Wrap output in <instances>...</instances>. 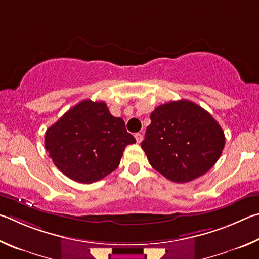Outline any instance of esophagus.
Masks as SVG:
<instances>
[{"instance_id": "esophagus-1", "label": "esophagus", "mask_w": 259, "mask_h": 259, "mask_svg": "<svg viewBox=\"0 0 259 259\" xmlns=\"http://www.w3.org/2000/svg\"><path fill=\"white\" fill-rule=\"evenodd\" d=\"M135 140H137V142L138 143H141L142 142V140H143V135L141 134V133H135Z\"/></svg>"}]
</instances>
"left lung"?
<instances>
[{
    "label": "left lung",
    "instance_id": "left-lung-1",
    "mask_svg": "<svg viewBox=\"0 0 259 259\" xmlns=\"http://www.w3.org/2000/svg\"><path fill=\"white\" fill-rule=\"evenodd\" d=\"M141 147L150 165L166 179L187 183L207 173L225 146L219 122L189 100L158 106Z\"/></svg>",
    "mask_w": 259,
    "mask_h": 259
}]
</instances>
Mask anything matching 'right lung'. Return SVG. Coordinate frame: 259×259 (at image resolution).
I'll list each match as a JSON object with an SVG mask.
<instances>
[{
	"label": "right lung",
	"instance_id": "obj_1",
	"mask_svg": "<svg viewBox=\"0 0 259 259\" xmlns=\"http://www.w3.org/2000/svg\"><path fill=\"white\" fill-rule=\"evenodd\" d=\"M137 141L125 122L103 101L84 100L69 109L45 133V149L61 173L91 184L112 173L125 148Z\"/></svg>",
	"mask_w": 259,
	"mask_h": 259
}]
</instances>
